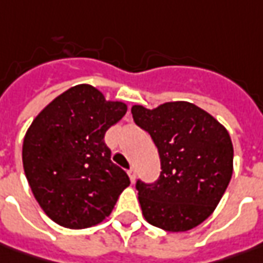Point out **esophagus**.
Returning a JSON list of instances; mask_svg holds the SVG:
<instances>
[{"label": "esophagus", "instance_id": "1", "mask_svg": "<svg viewBox=\"0 0 263 263\" xmlns=\"http://www.w3.org/2000/svg\"><path fill=\"white\" fill-rule=\"evenodd\" d=\"M128 176L131 179V182L134 183L135 182V179H137V172H135V168H129L128 170Z\"/></svg>", "mask_w": 263, "mask_h": 263}]
</instances>
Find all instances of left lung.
I'll list each match as a JSON object with an SVG mask.
<instances>
[{
  "instance_id": "obj_1",
  "label": "left lung",
  "mask_w": 263,
  "mask_h": 263,
  "mask_svg": "<svg viewBox=\"0 0 263 263\" xmlns=\"http://www.w3.org/2000/svg\"><path fill=\"white\" fill-rule=\"evenodd\" d=\"M134 122L151 135L161 173L154 183L137 180L144 218L166 231H187L218 205L233 175V144L227 129L189 102L156 109L135 104Z\"/></svg>"
}]
</instances>
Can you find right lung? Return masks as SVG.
Wrapping results in <instances>:
<instances>
[{
	"mask_svg": "<svg viewBox=\"0 0 263 263\" xmlns=\"http://www.w3.org/2000/svg\"><path fill=\"white\" fill-rule=\"evenodd\" d=\"M126 114L88 84L53 99L23 141V167L36 201L67 229H87L110 215L129 177L110 160L106 131Z\"/></svg>",
	"mask_w": 263,
	"mask_h": 263,
	"instance_id": "1",
	"label": "right lung"
}]
</instances>
